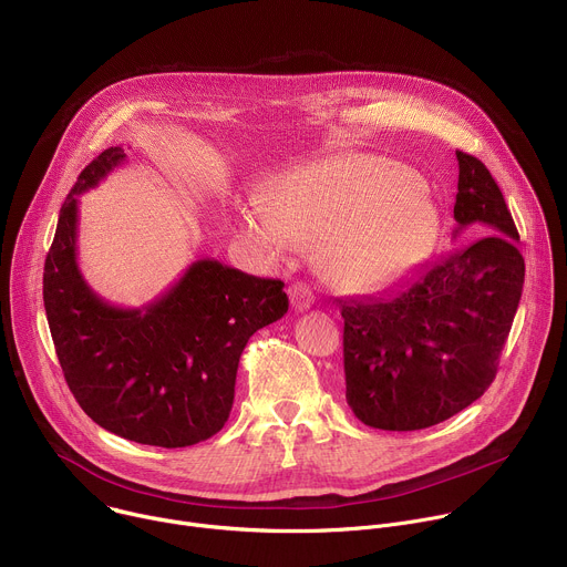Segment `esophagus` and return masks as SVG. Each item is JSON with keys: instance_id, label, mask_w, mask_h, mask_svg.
<instances>
[{"instance_id": "esophagus-1", "label": "esophagus", "mask_w": 567, "mask_h": 567, "mask_svg": "<svg viewBox=\"0 0 567 567\" xmlns=\"http://www.w3.org/2000/svg\"><path fill=\"white\" fill-rule=\"evenodd\" d=\"M288 297H290V306L297 312H303V310H308L312 306V290L306 284H292L288 288Z\"/></svg>"}]
</instances>
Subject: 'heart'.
<instances>
[{"label":"heart","instance_id":"1","mask_svg":"<svg viewBox=\"0 0 567 567\" xmlns=\"http://www.w3.org/2000/svg\"><path fill=\"white\" fill-rule=\"evenodd\" d=\"M241 233L272 248H318L330 284L373 295L393 288L422 261L431 205L417 183L371 156H337L290 174L270 196L241 212Z\"/></svg>","mask_w":567,"mask_h":567}]
</instances>
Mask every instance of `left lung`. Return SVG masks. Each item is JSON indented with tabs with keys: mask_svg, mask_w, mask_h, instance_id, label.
Returning a JSON list of instances; mask_svg holds the SVG:
<instances>
[{
	"mask_svg": "<svg viewBox=\"0 0 567 567\" xmlns=\"http://www.w3.org/2000/svg\"><path fill=\"white\" fill-rule=\"evenodd\" d=\"M456 230L478 237L378 299L339 301L347 402L373 429L415 431L476 402L496 378L525 261L503 192L456 152Z\"/></svg>",
	"mask_w": 567,
	"mask_h": 567,
	"instance_id": "1",
	"label": "left lung"
}]
</instances>
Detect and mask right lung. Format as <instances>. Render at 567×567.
<instances>
[{
	"mask_svg": "<svg viewBox=\"0 0 567 567\" xmlns=\"http://www.w3.org/2000/svg\"><path fill=\"white\" fill-rule=\"evenodd\" d=\"M93 158L62 203L44 264V308L64 380L102 429L152 446H189L228 422L248 339L288 312L284 281L194 261L158 299L118 308L78 268V196L125 161Z\"/></svg>",
	"mask_w": 567,
	"mask_h": 567,
	"instance_id": "1",
	"label": "right lung"
}]
</instances>
